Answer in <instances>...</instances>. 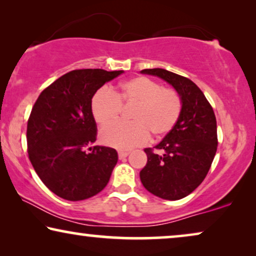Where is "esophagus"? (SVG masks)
<instances>
[{
	"instance_id": "esophagus-1",
	"label": "esophagus",
	"mask_w": 256,
	"mask_h": 256,
	"mask_svg": "<svg viewBox=\"0 0 256 256\" xmlns=\"http://www.w3.org/2000/svg\"><path fill=\"white\" fill-rule=\"evenodd\" d=\"M118 158L124 160V158H126V157L129 155V152H118Z\"/></svg>"
}]
</instances>
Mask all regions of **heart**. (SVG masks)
Segmentation results:
<instances>
[{"label":"heart","instance_id":"1","mask_svg":"<svg viewBox=\"0 0 256 256\" xmlns=\"http://www.w3.org/2000/svg\"><path fill=\"white\" fill-rule=\"evenodd\" d=\"M124 106L135 104L132 121H118L100 132V140L112 148L128 150L148 142L154 138L169 134L180 121L183 112V99L171 87H163L158 82L140 76L126 80L118 90L100 88L92 98L94 120L106 126L120 116Z\"/></svg>","mask_w":256,"mask_h":256}]
</instances>
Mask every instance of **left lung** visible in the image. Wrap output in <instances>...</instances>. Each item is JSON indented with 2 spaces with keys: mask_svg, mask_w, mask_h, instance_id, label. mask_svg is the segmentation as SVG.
Masks as SVG:
<instances>
[{
  "mask_svg": "<svg viewBox=\"0 0 256 256\" xmlns=\"http://www.w3.org/2000/svg\"><path fill=\"white\" fill-rule=\"evenodd\" d=\"M157 76L180 94L183 112L172 130L156 146L146 148L148 160L140 172L146 190L166 200H178L205 180L218 146L214 112L202 90L190 79L164 68L142 70Z\"/></svg>",
  "mask_w": 256,
  "mask_h": 256,
  "instance_id": "1",
  "label": "left lung"
}]
</instances>
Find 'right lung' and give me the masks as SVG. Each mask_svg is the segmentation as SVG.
Wrapping results in <instances>:
<instances>
[{"label": "right lung", "mask_w": 256, "mask_h": 256, "mask_svg": "<svg viewBox=\"0 0 256 256\" xmlns=\"http://www.w3.org/2000/svg\"><path fill=\"white\" fill-rule=\"evenodd\" d=\"M124 71L74 70L40 94L28 120L29 160L48 190L66 200H84L102 191L118 162L116 150L87 146L96 141L92 98Z\"/></svg>", "instance_id": "1"}]
</instances>
